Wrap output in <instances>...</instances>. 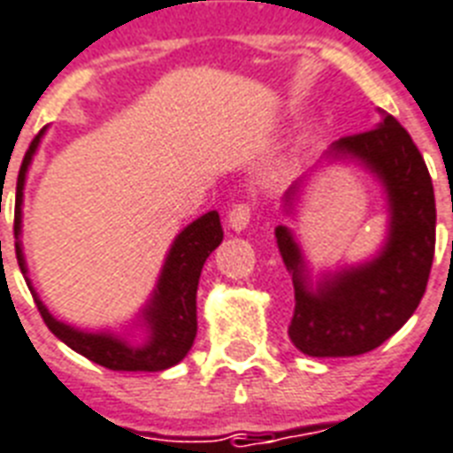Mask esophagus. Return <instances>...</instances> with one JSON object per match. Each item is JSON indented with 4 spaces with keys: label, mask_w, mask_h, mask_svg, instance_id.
<instances>
[{
    "label": "esophagus",
    "mask_w": 453,
    "mask_h": 453,
    "mask_svg": "<svg viewBox=\"0 0 453 453\" xmlns=\"http://www.w3.org/2000/svg\"><path fill=\"white\" fill-rule=\"evenodd\" d=\"M249 220H251V206L247 204H234L227 213V226L233 227L234 233H242V230H247Z\"/></svg>",
    "instance_id": "obj_1"
}]
</instances>
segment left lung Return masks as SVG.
<instances>
[{"instance_id":"obj_1","label":"left lung","mask_w":453,"mask_h":453,"mask_svg":"<svg viewBox=\"0 0 453 453\" xmlns=\"http://www.w3.org/2000/svg\"><path fill=\"white\" fill-rule=\"evenodd\" d=\"M379 112L373 129L338 138L322 157L329 164H355L383 188L388 230L376 256L312 277L294 230L275 227L296 296L289 338L310 357H355L379 348L404 326L426 294L435 256L433 180L407 129L393 115ZM312 171L284 192L282 209L291 219Z\"/></svg>"}]
</instances>
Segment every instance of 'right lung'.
Listing matches in <instances>:
<instances>
[{"label":"right lung","mask_w":453,"mask_h":453,"mask_svg":"<svg viewBox=\"0 0 453 453\" xmlns=\"http://www.w3.org/2000/svg\"><path fill=\"white\" fill-rule=\"evenodd\" d=\"M46 134V127L39 131L32 141L30 150L25 152L16 183V220H13V234H16V258L23 273L25 282L30 287L39 315L51 329L58 341L80 352L96 365L112 369V372H164L169 366L178 365L190 352L195 336H197V284L204 261L213 249L223 242V227H220L219 211H206L190 226H185L171 242L169 254L164 258V265L157 277L155 289L145 303L136 319H131L129 326L145 331L143 343H131L129 334L119 331H88L73 326L56 319L39 298L27 277V263L23 254V190L27 180V171L39 150V143ZM127 331V329H124Z\"/></svg>","instance_id":"right-lung-1"}]
</instances>
